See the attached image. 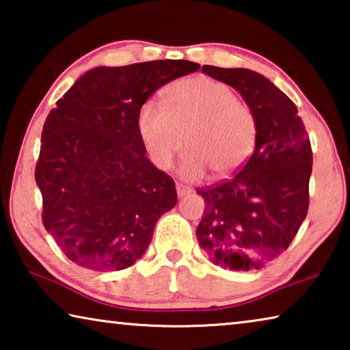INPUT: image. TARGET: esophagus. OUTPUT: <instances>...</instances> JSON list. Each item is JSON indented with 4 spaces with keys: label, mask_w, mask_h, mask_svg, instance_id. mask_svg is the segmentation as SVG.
Segmentation results:
<instances>
[{
    "label": "esophagus",
    "mask_w": 350,
    "mask_h": 350,
    "mask_svg": "<svg viewBox=\"0 0 350 350\" xmlns=\"http://www.w3.org/2000/svg\"><path fill=\"white\" fill-rule=\"evenodd\" d=\"M176 189H177V196H179V198H183V196H187V194L191 193V189L187 188V187H183V185H180V183H177Z\"/></svg>",
    "instance_id": "1"
}]
</instances>
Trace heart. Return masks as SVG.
Segmentation results:
<instances>
[{
	"instance_id": "heart-1",
	"label": "heart",
	"mask_w": 350,
	"mask_h": 350,
	"mask_svg": "<svg viewBox=\"0 0 350 350\" xmlns=\"http://www.w3.org/2000/svg\"><path fill=\"white\" fill-rule=\"evenodd\" d=\"M137 131L151 162L168 170L183 148L179 173L194 182L206 176L227 177L245 165L258 139V120L236 92L210 77H188L167 88L163 106L142 105Z\"/></svg>"
}]
</instances>
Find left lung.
<instances>
[{"label":"left lung","instance_id":"obj_1","mask_svg":"<svg viewBox=\"0 0 350 350\" xmlns=\"http://www.w3.org/2000/svg\"><path fill=\"white\" fill-rule=\"evenodd\" d=\"M202 72L241 94L256 116L258 139L238 174L196 189L205 200L199 245L224 269L259 270L287 250L307 216L310 140L295 103L264 75L208 64Z\"/></svg>","mask_w":350,"mask_h":350}]
</instances>
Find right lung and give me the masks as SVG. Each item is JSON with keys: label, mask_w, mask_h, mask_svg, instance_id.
<instances>
[{"label": "right lung", "mask_w": 350, "mask_h": 350, "mask_svg": "<svg viewBox=\"0 0 350 350\" xmlns=\"http://www.w3.org/2000/svg\"><path fill=\"white\" fill-rule=\"evenodd\" d=\"M198 69L187 60L94 68L49 112L35 180L44 228L77 265L131 267L177 204L174 180L145 156L137 116L159 88Z\"/></svg>", "instance_id": "add662e5"}]
</instances>
